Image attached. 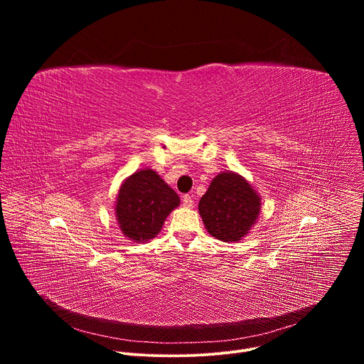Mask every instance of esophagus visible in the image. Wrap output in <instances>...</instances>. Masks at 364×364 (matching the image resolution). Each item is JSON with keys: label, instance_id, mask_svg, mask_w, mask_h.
Here are the masks:
<instances>
[{"label": "esophagus", "instance_id": "34e87169", "mask_svg": "<svg viewBox=\"0 0 364 364\" xmlns=\"http://www.w3.org/2000/svg\"><path fill=\"white\" fill-rule=\"evenodd\" d=\"M183 205L187 207V209H191V207H193V198H191V196H188V194L183 196Z\"/></svg>", "mask_w": 364, "mask_h": 364}]
</instances>
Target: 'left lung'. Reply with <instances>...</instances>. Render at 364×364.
<instances>
[{"label":"left lung","mask_w":364,"mask_h":364,"mask_svg":"<svg viewBox=\"0 0 364 364\" xmlns=\"http://www.w3.org/2000/svg\"><path fill=\"white\" fill-rule=\"evenodd\" d=\"M262 198L255 187L235 171L218 174L198 201V213L213 237L236 243L256 225Z\"/></svg>","instance_id":"8db88e82"}]
</instances>
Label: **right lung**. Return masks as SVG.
Returning a JSON list of instances; mask_svg holds the SVG:
<instances>
[{
  "label": "right lung",
  "mask_w": 364,
  "mask_h": 364,
  "mask_svg": "<svg viewBox=\"0 0 364 364\" xmlns=\"http://www.w3.org/2000/svg\"><path fill=\"white\" fill-rule=\"evenodd\" d=\"M178 205V194L159 173L142 168L119 186L115 218L125 237L134 243H144L161 232L166 219Z\"/></svg>",
  "instance_id": "right-lung-1"
}]
</instances>
